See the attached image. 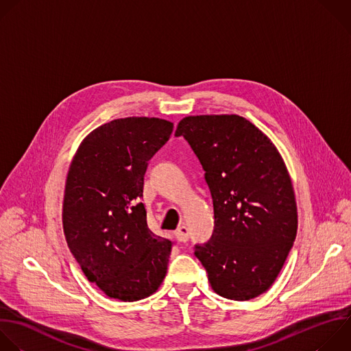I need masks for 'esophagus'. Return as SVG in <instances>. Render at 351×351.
Returning a JSON list of instances; mask_svg holds the SVG:
<instances>
[{
	"label": "esophagus",
	"mask_w": 351,
	"mask_h": 351,
	"mask_svg": "<svg viewBox=\"0 0 351 351\" xmlns=\"http://www.w3.org/2000/svg\"><path fill=\"white\" fill-rule=\"evenodd\" d=\"M175 236L180 243H186L189 240V230L184 224L179 226V228L175 231Z\"/></svg>",
	"instance_id": "34e87169"
}]
</instances>
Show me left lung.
<instances>
[{"label": "left lung", "mask_w": 351, "mask_h": 351, "mask_svg": "<svg viewBox=\"0 0 351 351\" xmlns=\"http://www.w3.org/2000/svg\"><path fill=\"white\" fill-rule=\"evenodd\" d=\"M198 157L213 201L212 237L194 255L212 289L231 300L266 292L298 231L295 193L271 141L236 114L190 115L176 128Z\"/></svg>", "instance_id": "8db88e82"}]
</instances>
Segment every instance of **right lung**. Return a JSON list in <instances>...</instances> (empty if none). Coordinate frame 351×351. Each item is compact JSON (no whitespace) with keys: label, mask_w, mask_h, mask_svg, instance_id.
Masks as SVG:
<instances>
[{"label":"right lung","mask_w":351,"mask_h":351,"mask_svg":"<svg viewBox=\"0 0 351 351\" xmlns=\"http://www.w3.org/2000/svg\"><path fill=\"white\" fill-rule=\"evenodd\" d=\"M172 130L154 117L112 120L92 131L71 161L64 237L85 277L108 298L145 299L165 278L173 243L149 228L141 198L149 160Z\"/></svg>","instance_id":"obj_1"}]
</instances>
